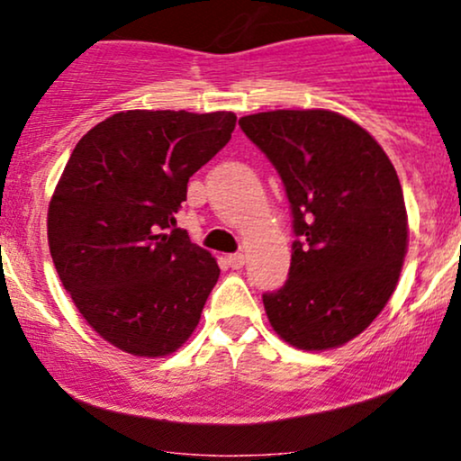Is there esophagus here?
Segmentation results:
<instances>
[{
    "instance_id": "1",
    "label": "esophagus",
    "mask_w": 461,
    "mask_h": 461,
    "mask_svg": "<svg viewBox=\"0 0 461 461\" xmlns=\"http://www.w3.org/2000/svg\"><path fill=\"white\" fill-rule=\"evenodd\" d=\"M245 260H247V258L242 256V253H234V256H227V264H230V268H234V271H238V268L245 267Z\"/></svg>"
}]
</instances>
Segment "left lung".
Returning a JSON list of instances; mask_svg holds the SVG:
<instances>
[{
	"instance_id": "obj_1",
	"label": "left lung",
	"mask_w": 461,
	"mask_h": 461,
	"mask_svg": "<svg viewBox=\"0 0 461 461\" xmlns=\"http://www.w3.org/2000/svg\"><path fill=\"white\" fill-rule=\"evenodd\" d=\"M293 205L288 282L264 294L268 322L290 347L347 345L382 314L407 253V210L393 162L348 116L325 108L240 116Z\"/></svg>"
}]
</instances>
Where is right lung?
<instances>
[{"mask_svg": "<svg viewBox=\"0 0 461 461\" xmlns=\"http://www.w3.org/2000/svg\"><path fill=\"white\" fill-rule=\"evenodd\" d=\"M234 113L125 110L68 158L47 210L58 277L105 342L171 356L197 330L221 268L176 214L188 179L230 142Z\"/></svg>", "mask_w": 461, "mask_h": 461, "instance_id": "add662e5", "label": "right lung"}]
</instances>
